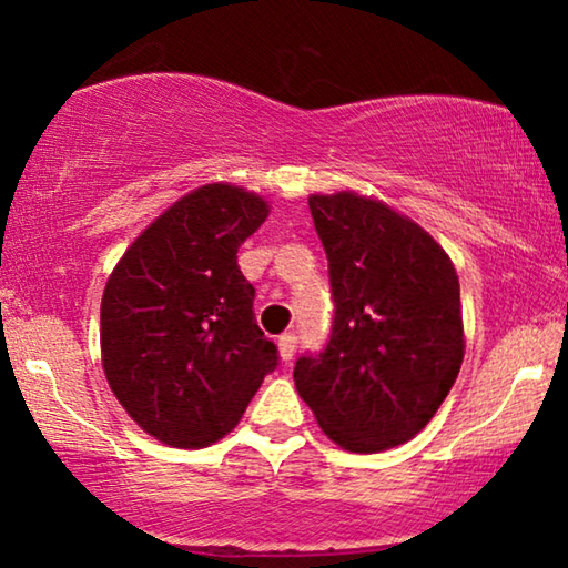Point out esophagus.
<instances>
[{
	"label": "esophagus",
	"instance_id": "1",
	"mask_svg": "<svg viewBox=\"0 0 568 568\" xmlns=\"http://www.w3.org/2000/svg\"><path fill=\"white\" fill-rule=\"evenodd\" d=\"M294 352H297V336H294V333H284V336H278V356H282L284 362H292Z\"/></svg>",
	"mask_w": 568,
	"mask_h": 568
}]
</instances>
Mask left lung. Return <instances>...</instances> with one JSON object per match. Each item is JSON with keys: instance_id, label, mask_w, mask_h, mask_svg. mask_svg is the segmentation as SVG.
<instances>
[{"instance_id": "1", "label": "left lung", "mask_w": 568, "mask_h": 568, "mask_svg": "<svg viewBox=\"0 0 568 568\" xmlns=\"http://www.w3.org/2000/svg\"><path fill=\"white\" fill-rule=\"evenodd\" d=\"M336 302L321 356L294 367L300 398L348 453L414 439L447 398L465 356L457 271L437 240L385 201L310 193Z\"/></svg>"}]
</instances>
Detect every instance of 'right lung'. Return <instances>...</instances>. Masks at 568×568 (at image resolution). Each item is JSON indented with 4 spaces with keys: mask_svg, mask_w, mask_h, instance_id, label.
<instances>
[{
    "mask_svg": "<svg viewBox=\"0 0 568 568\" xmlns=\"http://www.w3.org/2000/svg\"><path fill=\"white\" fill-rule=\"evenodd\" d=\"M268 201L206 183L168 206L126 247L100 305V359L136 426L162 445L201 449L243 418L276 346L253 317L237 247Z\"/></svg>",
    "mask_w": 568,
    "mask_h": 568,
    "instance_id": "obj_1",
    "label": "right lung"
}]
</instances>
